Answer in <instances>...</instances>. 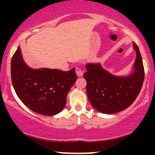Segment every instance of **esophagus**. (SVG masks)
<instances>
[{"mask_svg": "<svg viewBox=\"0 0 155 155\" xmlns=\"http://www.w3.org/2000/svg\"><path fill=\"white\" fill-rule=\"evenodd\" d=\"M76 74H77L78 76H82V75H83L82 70H81V69H80L79 68H76Z\"/></svg>", "mask_w": 155, "mask_h": 155, "instance_id": "esophagus-1", "label": "esophagus"}]
</instances>
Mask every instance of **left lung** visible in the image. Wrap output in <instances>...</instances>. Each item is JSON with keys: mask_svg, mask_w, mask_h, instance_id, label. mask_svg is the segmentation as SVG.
Here are the masks:
<instances>
[{"mask_svg": "<svg viewBox=\"0 0 155 155\" xmlns=\"http://www.w3.org/2000/svg\"><path fill=\"white\" fill-rule=\"evenodd\" d=\"M136 58L133 71L126 76L110 74L100 63L86 64L83 74L87 81V93L95 109L103 114L117 113L128 108L141 90L144 79V68L139 49L133 42Z\"/></svg>", "mask_w": 155, "mask_h": 155, "instance_id": "8db88e82", "label": "left lung"}]
</instances>
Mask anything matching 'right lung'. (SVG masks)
<instances>
[{"label":"right lung","instance_id":"add662e5","mask_svg":"<svg viewBox=\"0 0 155 155\" xmlns=\"http://www.w3.org/2000/svg\"><path fill=\"white\" fill-rule=\"evenodd\" d=\"M12 81L16 93L30 109L45 116L60 113L66 104L68 92L75 83V68L33 69L23 60L18 47L11 63Z\"/></svg>","mask_w":155,"mask_h":155}]
</instances>
